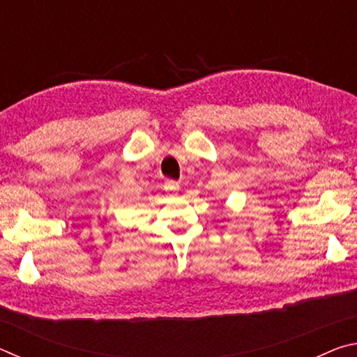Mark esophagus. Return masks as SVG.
<instances>
[{
	"label": "esophagus",
	"mask_w": 357,
	"mask_h": 357,
	"mask_svg": "<svg viewBox=\"0 0 357 357\" xmlns=\"http://www.w3.org/2000/svg\"><path fill=\"white\" fill-rule=\"evenodd\" d=\"M164 189H165L167 192H176V190H179V184L176 183V181L168 179V181H165Z\"/></svg>",
	"instance_id": "esophagus-1"
}]
</instances>
